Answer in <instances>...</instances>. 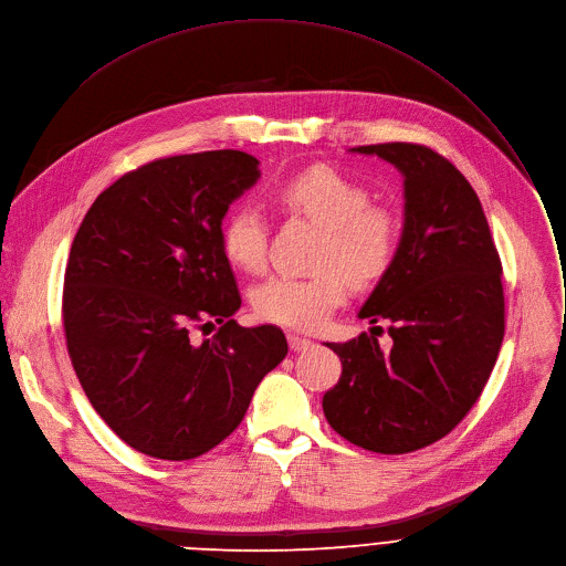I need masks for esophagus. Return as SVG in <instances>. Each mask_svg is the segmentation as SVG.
<instances>
[{
    "mask_svg": "<svg viewBox=\"0 0 566 566\" xmlns=\"http://www.w3.org/2000/svg\"><path fill=\"white\" fill-rule=\"evenodd\" d=\"M289 347H291L293 352H304V349L314 347V340L302 338V336H297V334H289Z\"/></svg>",
    "mask_w": 566,
    "mask_h": 566,
    "instance_id": "esophagus-1",
    "label": "esophagus"
}]
</instances>
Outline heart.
Here are the masks:
<instances>
[{"instance_id": "heart-1", "label": "heart", "mask_w": 566, "mask_h": 566, "mask_svg": "<svg viewBox=\"0 0 566 566\" xmlns=\"http://www.w3.org/2000/svg\"><path fill=\"white\" fill-rule=\"evenodd\" d=\"M275 200L289 214L321 226L314 264L321 271L295 277L273 275L256 284L252 306L262 321L314 332L345 302L354 284L379 280L399 245V221L370 202L368 189L343 171L316 165L275 187ZM266 219L252 202L237 205L221 228V245L232 266L256 273L266 264Z\"/></svg>"}]
</instances>
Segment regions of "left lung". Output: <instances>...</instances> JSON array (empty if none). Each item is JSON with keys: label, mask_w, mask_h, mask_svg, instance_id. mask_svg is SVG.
I'll return each mask as SVG.
<instances>
[{"label": "left lung", "mask_w": 566, "mask_h": 566, "mask_svg": "<svg viewBox=\"0 0 566 566\" xmlns=\"http://www.w3.org/2000/svg\"><path fill=\"white\" fill-rule=\"evenodd\" d=\"M349 150L403 176L395 260L358 312L388 321L392 345L366 332L327 343L343 373L323 410L352 444L408 453L444 438L490 379L505 327L501 260L476 191L447 158L406 142Z\"/></svg>", "instance_id": "left-lung-1"}]
</instances>
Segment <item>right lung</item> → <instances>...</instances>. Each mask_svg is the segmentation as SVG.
<instances>
[{
  "instance_id": "right-lung-1",
  "label": "right lung",
  "mask_w": 566,
  "mask_h": 566,
  "mask_svg": "<svg viewBox=\"0 0 566 566\" xmlns=\"http://www.w3.org/2000/svg\"><path fill=\"white\" fill-rule=\"evenodd\" d=\"M256 180L260 160L230 148L148 163L101 191L74 237L67 352L96 413L135 451H210L289 352L282 329L232 321L241 295L221 223ZM214 322V337L192 340Z\"/></svg>"
}]
</instances>
